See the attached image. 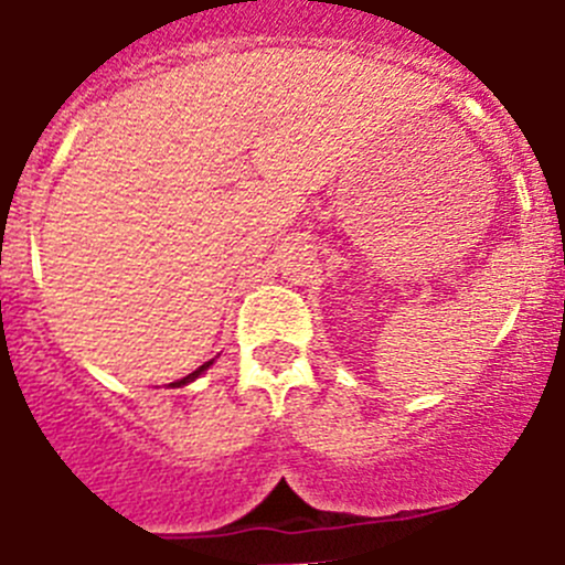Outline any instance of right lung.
I'll return each instance as SVG.
<instances>
[{
	"instance_id": "obj_1",
	"label": "right lung",
	"mask_w": 565,
	"mask_h": 565,
	"mask_svg": "<svg viewBox=\"0 0 565 565\" xmlns=\"http://www.w3.org/2000/svg\"><path fill=\"white\" fill-rule=\"evenodd\" d=\"M211 363H213V360H211ZM211 363H205V365H200V369H196V371H191V374H188V377H182V380H177V383H171V385H174V388H180V385H188V383H194V380H196V377H200V374H202V371H207V369H211Z\"/></svg>"
}]
</instances>
